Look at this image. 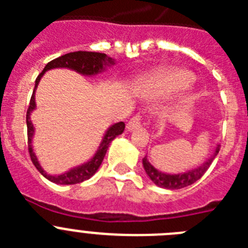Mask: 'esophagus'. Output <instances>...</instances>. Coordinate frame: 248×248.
Segmentation results:
<instances>
[{
  "label": "esophagus",
  "instance_id": "34e87169",
  "mask_svg": "<svg viewBox=\"0 0 248 248\" xmlns=\"http://www.w3.org/2000/svg\"><path fill=\"white\" fill-rule=\"evenodd\" d=\"M140 126H141V117L140 115H135V117H133L129 120L126 128H128L129 131H131L135 130V129H139Z\"/></svg>",
  "mask_w": 248,
  "mask_h": 248
}]
</instances>
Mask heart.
Segmentation results:
<instances>
[{
    "mask_svg": "<svg viewBox=\"0 0 248 248\" xmlns=\"http://www.w3.org/2000/svg\"><path fill=\"white\" fill-rule=\"evenodd\" d=\"M194 80V76L190 72L183 69L166 72L156 79L157 89L164 94H172L189 87Z\"/></svg>",
    "mask_w": 248,
    "mask_h": 248,
    "instance_id": "heart-1",
    "label": "heart"
}]
</instances>
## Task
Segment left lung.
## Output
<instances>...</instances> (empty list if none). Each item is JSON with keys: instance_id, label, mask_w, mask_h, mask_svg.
Instances as JSON below:
<instances>
[{"instance_id": "left-lung-1", "label": "left lung", "mask_w": 248, "mask_h": 248, "mask_svg": "<svg viewBox=\"0 0 248 248\" xmlns=\"http://www.w3.org/2000/svg\"><path fill=\"white\" fill-rule=\"evenodd\" d=\"M218 151H220V145L216 146L214 154L211 155V157L209 160H206L205 163L201 164L198 168L189 170V171L181 172V174H165V172L159 171L157 169H155L154 166L149 163L148 156H145L143 159V165L148 176L150 177V180L155 185L169 190L183 189V187L191 185V184L196 183L199 179H201V176L207 171V169L210 168V165H211L215 157H216V155L218 154Z\"/></svg>"}]
</instances>
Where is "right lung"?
I'll list each match as a JSON object with an SVG mask.
<instances>
[{"instance_id": "add662e5", "label": "right lung", "mask_w": 248, "mask_h": 248, "mask_svg": "<svg viewBox=\"0 0 248 248\" xmlns=\"http://www.w3.org/2000/svg\"><path fill=\"white\" fill-rule=\"evenodd\" d=\"M114 59L108 57L104 53H98V52H85V50H78V52H72V53H67L64 56H61L58 58L50 61L49 63H47V65L45 67L41 73L38 74L36 79V85H34L33 93H32V97L30 100V107L27 109V115H26V122H27V137H28V151H30V156L33 165L36 166L37 170H38L46 179H48L49 181L54 184H61V185H74V184L83 183V181L88 180L93 176L97 170L99 169L100 164H102L103 159H104L105 154H107V150H108L109 145L113 141L118 135H120L125 129V124L123 122L117 123V124H113L110 128L107 130L104 138H103L102 143H100L99 149L97 150V153L94 154V156L92 157L89 161H87L85 164L80 166H77V168L71 169L69 171L64 172L62 175H49L45 171L41 166V164L38 163V159H37L36 154H34L33 148H32V138L34 134V128L33 124H32V120H31V113L33 111V109L36 108V100H34V92L37 89V85H38L39 80L42 78L43 74L46 73L49 69H53V68H69V69H73V71L78 72V73L83 74V76H94V74H98L100 72L105 71L107 67H111L114 65Z\"/></svg>"}]
</instances>
